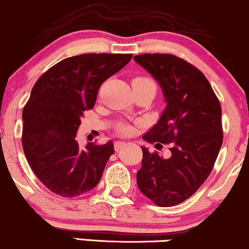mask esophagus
Returning <instances> with one entry per match:
<instances>
[{
	"label": "esophagus",
	"instance_id": "esophagus-1",
	"mask_svg": "<svg viewBox=\"0 0 249 249\" xmlns=\"http://www.w3.org/2000/svg\"><path fill=\"white\" fill-rule=\"evenodd\" d=\"M124 145H125V143H124V142H116V143H115V145H114L115 151H119V150L121 149V148H124Z\"/></svg>",
	"mask_w": 249,
	"mask_h": 249
}]
</instances>
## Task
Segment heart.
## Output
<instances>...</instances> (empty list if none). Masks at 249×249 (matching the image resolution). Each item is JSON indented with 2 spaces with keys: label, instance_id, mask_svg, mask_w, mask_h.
<instances>
[{
  "label": "heart",
  "instance_id": "1",
  "mask_svg": "<svg viewBox=\"0 0 249 249\" xmlns=\"http://www.w3.org/2000/svg\"><path fill=\"white\" fill-rule=\"evenodd\" d=\"M135 79H140V81L150 83V84H153V85H155V87H156L155 82H153L151 78H148V77H137V78H135ZM118 129H119L120 133H122V134H128V133H130V131H131V127H130V125H128V124H120L118 125Z\"/></svg>",
  "mask_w": 249,
  "mask_h": 249
}]
</instances>
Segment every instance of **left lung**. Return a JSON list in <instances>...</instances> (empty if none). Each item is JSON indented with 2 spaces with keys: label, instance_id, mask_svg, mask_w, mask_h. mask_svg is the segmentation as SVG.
<instances>
[{
  "label": "left lung",
  "instance_id": "obj_1",
  "mask_svg": "<svg viewBox=\"0 0 249 249\" xmlns=\"http://www.w3.org/2000/svg\"><path fill=\"white\" fill-rule=\"evenodd\" d=\"M134 60L160 85L166 107L143 140L170 144L164 158L142 146L137 172L141 192L159 207L189 198L209 177L223 143L222 107L197 68L172 54H142Z\"/></svg>",
  "mask_w": 249,
  "mask_h": 249
}]
</instances>
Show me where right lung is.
<instances>
[{"label":"right lung","instance_id":"obj_1","mask_svg":"<svg viewBox=\"0 0 249 249\" xmlns=\"http://www.w3.org/2000/svg\"><path fill=\"white\" fill-rule=\"evenodd\" d=\"M131 60V54H82L67 57L40 76L23 109L24 153L33 173L51 192L75 197L94 188L114 153L76 141L81 118L97 100L100 85Z\"/></svg>","mask_w":249,"mask_h":249}]
</instances>
